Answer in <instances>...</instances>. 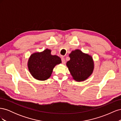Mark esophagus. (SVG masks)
Returning a JSON list of instances; mask_svg holds the SVG:
<instances>
[{"instance_id": "obj_1", "label": "esophagus", "mask_w": 121, "mask_h": 121, "mask_svg": "<svg viewBox=\"0 0 121 121\" xmlns=\"http://www.w3.org/2000/svg\"><path fill=\"white\" fill-rule=\"evenodd\" d=\"M61 61H62V63L63 64H65V59L64 57H61Z\"/></svg>"}]
</instances>
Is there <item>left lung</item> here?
I'll use <instances>...</instances> for the list:
<instances>
[{
  "mask_svg": "<svg viewBox=\"0 0 121 121\" xmlns=\"http://www.w3.org/2000/svg\"><path fill=\"white\" fill-rule=\"evenodd\" d=\"M69 56L70 60L66 65L73 79L81 82L88 78L94 68L92 57L79 49L72 51Z\"/></svg>",
  "mask_w": 121,
  "mask_h": 121,
  "instance_id": "obj_1",
  "label": "left lung"
}]
</instances>
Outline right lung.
<instances>
[{"mask_svg": "<svg viewBox=\"0 0 121 121\" xmlns=\"http://www.w3.org/2000/svg\"><path fill=\"white\" fill-rule=\"evenodd\" d=\"M61 63V58L51 54V50L32 54L28 61V68L33 77L40 81L48 79L56 65Z\"/></svg>", "mask_w": 121, "mask_h": 121, "instance_id": "obj_1", "label": "right lung"}]
</instances>
